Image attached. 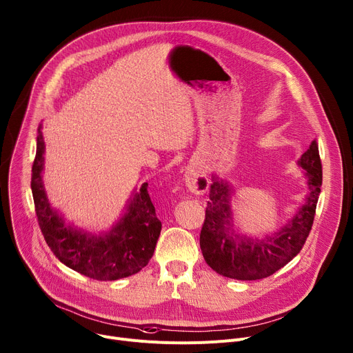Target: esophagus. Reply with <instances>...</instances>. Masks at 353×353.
<instances>
[{"label": "esophagus", "mask_w": 353, "mask_h": 353, "mask_svg": "<svg viewBox=\"0 0 353 353\" xmlns=\"http://www.w3.org/2000/svg\"><path fill=\"white\" fill-rule=\"evenodd\" d=\"M184 180H185V185L188 187L191 193L199 194V196L204 194L210 187L208 177L203 172H200L194 168H190V169L185 170Z\"/></svg>", "instance_id": "obj_1"}]
</instances>
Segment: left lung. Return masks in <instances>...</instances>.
Listing matches in <instances>:
<instances>
[{
  "mask_svg": "<svg viewBox=\"0 0 353 353\" xmlns=\"http://www.w3.org/2000/svg\"><path fill=\"white\" fill-rule=\"evenodd\" d=\"M299 165L307 172L310 193L305 204L287 225L266 239L238 236L231 231L232 191L228 183L214 179L200 234L203 256L212 270L236 280H259L285 266L303 249L312 227L323 184V166L315 139Z\"/></svg>",
  "mask_w": 353,
  "mask_h": 353,
  "instance_id": "1",
  "label": "left lung"
}]
</instances>
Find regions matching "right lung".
<instances>
[{
    "mask_svg": "<svg viewBox=\"0 0 353 353\" xmlns=\"http://www.w3.org/2000/svg\"><path fill=\"white\" fill-rule=\"evenodd\" d=\"M38 128L37 156L32 165V196L42 235L56 258L68 268L95 280L132 276L148 265L162 231V222L143 183L125 215L105 235H90L70 225L52 210L42 183L45 142Z\"/></svg>",
    "mask_w": 353,
    "mask_h": 353,
    "instance_id": "obj_1",
    "label": "right lung"
}]
</instances>
